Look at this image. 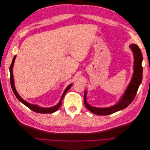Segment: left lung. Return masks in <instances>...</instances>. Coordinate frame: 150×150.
Masks as SVG:
<instances>
[{"instance_id": "obj_1", "label": "left lung", "mask_w": 150, "mask_h": 150, "mask_svg": "<svg viewBox=\"0 0 150 150\" xmlns=\"http://www.w3.org/2000/svg\"><path fill=\"white\" fill-rule=\"evenodd\" d=\"M129 47L134 54V72L131 82L122 95L120 101L115 105L109 107L99 108L90 106L86 100V91L84 93V101L85 106L88 110L94 114L100 116H105L112 114V113L123 110L131 104L135 98L137 93L139 86L142 81L143 67L142 63L143 61L142 53L137 44H131Z\"/></svg>"}]
</instances>
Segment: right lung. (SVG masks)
<instances>
[{
	"instance_id": "1",
	"label": "right lung",
	"mask_w": 150,
	"mask_h": 150,
	"mask_svg": "<svg viewBox=\"0 0 150 150\" xmlns=\"http://www.w3.org/2000/svg\"><path fill=\"white\" fill-rule=\"evenodd\" d=\"M16 56H15L14 57H13V60H12V62L11 63V65L10 66V68H9V70H10V76H11V87H12V89L13 91V93H14L15 96H16V98L18 99V100H19V101H21L22 103H23L25 106H26L27 107H28L30 110H31L32 111H33L35 112H38V113H42V114H47V113H52L56 111L59 108H60V106H61L62 104V101L63 99V98H64V96H65L66 93L67 92V91L69 90L70 89V88L71 87V86L72 85V84H70L67 86V87L66 88V89H65L64 93L62 94V96H61V98L60 99L59 102L58 103V104H57V105L54 106L53 107H51V108H42V107H40L38 105H35V104H30L29 103H28L27 101H25V100H24L23 99H22L19 95V94L17 93V91L16 89V88H15V86H14V82H13V72H12V68H13V64H14V61H15V59H16Z\"/></svg>"
}]
</instances>
